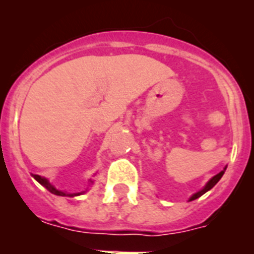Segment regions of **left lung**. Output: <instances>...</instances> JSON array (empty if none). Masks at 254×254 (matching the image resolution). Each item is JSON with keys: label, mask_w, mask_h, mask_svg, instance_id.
<instances>
[{"label": "left lung", "mask_w": 254, "mask_h": 254, "mask_svg": "<svg viewBox=\"0 0 254 254\" xmlns=\"http://www.w3.org/2000/svg\"><path fill=\"white\" fill-rule=\"evenodd\" d=\"M225 170H226V168H224V170H221V172H220L219 174H216V176L212 177V178H211L210 181H208L207 183H206V186H205V187L202 188V190H198V192H196V193H194V194H192V197H190V201H193V199L198 198V197L202 196L203 193H206V192H207V190H210L211 188L214 187V186L216 185L217 182H219L220 179H221V177L224 176V173H225Z\"/></svg>", "instance_id": "left-lung-1"}]
</instances>
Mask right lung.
Instances as JSON below:
<instances>
[{
	"instance_id": "add662e5",
	"label": "right lung",
	"mask_w": 254,
	"mask_h": 254,
	"mask_svg": "<svg viewBox=\"0 0 254 254\" xmlns=\"http://www.w3.org/2000/svg\"><path fill=\"white\" fill-rule=\"evenodd\" d=\"M33 177H34V179L37 182H39L40 185L43 186V187H46L47 190L51 192V193L53 194H57V196H66V197H73V196H78V194L84 193V192H80V193H67V192H64V190H57V188L55 187V186H52L51 183L48 182V179L43 178V177L38 176V174H33ZM90 183H93V181L90 179Z\"/></svg>"
}]
</instances>
